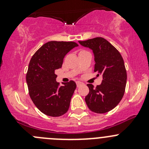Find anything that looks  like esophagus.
Segmentation results:
<instances>
[{
    "instance_id": "1",
    "label": "esophagus",
    "mask_w": 149,
    "mask_h": 149,
    "mask_svg": "<svg viewBox=\"0 0 149 149\" xmlns=\"http://www.w3.org/2000/svg\"><path fill=\"white\" fill-rule=\"evenodd\" d=\"M82 84H83L82 82H80V81H77V87H79V86H81V85H82Z\"/></svg>"
}]
</instances>
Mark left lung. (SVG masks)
<instances>
[{"instance_id":"8db88e82","label":"left lung","mask_w":149,"mask_h":149,"mask_svg":"<svg viewBox=\"0 0 149 149\" xmlns=\"http://www.w3.org/2000/svg\"><path fill=\"white\" fill-rule=\"evenodd\" d=\"M84 47L93 51L94 72L102 76V82L94 87L87 84L89 93L85 101L91 111L105 113L116 107L125 93L127 73L122 56L108 41L96 37L86 41H79Z\"/></svg>"}]
</instances>
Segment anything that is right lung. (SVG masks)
Returning <instances> with one entry per match:
<instances>
[{"mask_svg": "<svg viewBox=\"0 0 149 149\" xmlns=\"http://www.w3.org/2000/svg\"><path fill=\"white\" fill-rule=\"evenodd\" d=\"M77 46L74 42L51 41L43 45L30 60L26 75L29 95L36 107L45 115L60 116L69 108L77 85L71 81L59 86L55 70L61 68L65 55Z\"/></svg>", "mask_w": 149, "mask_h": 149, "instance_id": "obj_1", "label": "right lung"}]
</instances>
